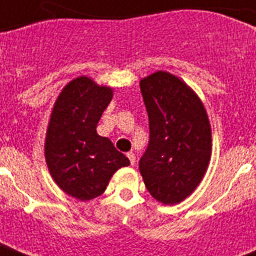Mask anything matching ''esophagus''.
Wrapping results in <instances>:
<instances>
[{
    "mask_svg": "<svg viewBox=\"0 0 256 256\" xmlns=\"http://www.w3.org/2000/svg\"><path fill=\"white\" fill-rule=\"evenodd\" d=\"M126 156H128V158L130 160V164L134 165V164H136V154L132 153V152H130V153H128Z\"/></svg>",
    "mask_w": 256,
    "mask_h": 256,
    "instance_id": "esophagus-1",
    "label": "esophagus"
}]
</instances>
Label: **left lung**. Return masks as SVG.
<instances>
[{"instance_id":"8db88e82","label":"left lung","mask_w":256,"mask_h":256,"mask_svg":"<svg viewBox=\"0 0 256 256\" xmlns=\"http://www.w3.org/2000/svg\"><path fill=\"white\" fill-rule=\"evenodd\" d=\"M140 86L150 130L140 172L157 202L178 204L206 174L212 150L210 120L198 95L169 72H154Z\"/></svg>"}]
</instances>
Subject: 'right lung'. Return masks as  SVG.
I'll return each instance as SVG.
<instances>
[{"label": "right lung", "instance_id": "right-lung-1", "mask_svg": "<svg viewBox=\"0 0 256 256\" xmlns=\"http://www.w3.org/2000/svg\"><path fill=\"white\" fill-rule=\"evenodd\" d=\"M112 99V90L87 76L71 80L54 102L46 136V161L64 192L87 202L100 196L115 172L130 161L96 124Z\"/></svg>", "mask_w": 256, "mask_h": 256}]
</instances>
